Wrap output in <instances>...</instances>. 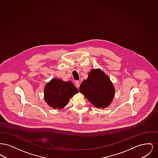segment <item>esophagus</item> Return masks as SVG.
I'll use <instances>...</instances> for the list:
<instances>
[{"label": "esophagus", "mask_w": 158, "mask_h": 158, "mask_svg": "<svg viewBox=\"0 0 158 158\" xmlns=\"http://www.w3.org/2000/svg\"><path fill=\"white\" fill-rule=\"evenodd\" d=\"M80 84H81V83H80V82H79V81H76V87H77V88H79V86H80Z\"/></svg>", "instance_id": "1"}]
</instances>
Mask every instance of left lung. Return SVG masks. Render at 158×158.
Instances as JSON below:
<instances>
[{
	"label": "left lung",
	"mask_w": 158,
	"mask_h": 158,
	"mask_svg": "<svg viewBox=\"0 0 158 158\" xmlns=\"http://www.w3.org/2000/svg\"><path fill=\"white\" fill-rule=\"evenodd\" d=\"M79 91L90 103L98 108L110 105L115 96V88L106 74L100 69H93L88 78L81 83Z\"/></svg>",
	"instance_id": "obj_1"
}]
</instances>
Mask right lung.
Wrapping results in <instances>:
<instances>
[{
  "label": "right lung",
  "instance_id": "add662e5",
  "mask_svg": "<svg viewBox=\"0 0 158 158\" xmlns=\"http://www.w3.org/2000/svg\"><path fill=\"white\" fill-rule=\"evenodd\" d=\"M78 92L79 90L72 82L54 78L45 85L44 98L50 106L60 110L67 105L70 99Z\"/></svg>",
  "mask_w": 158,
  "mask_h": 158
}]
</instances>
